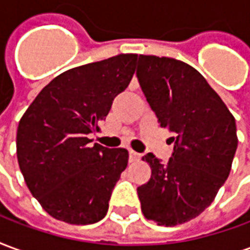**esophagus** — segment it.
Wrapping results in <instances>:
<instances>
[{
  "label": "esophagus",
  "instance_id": "obj_1",
  "mask_svg": "<svg viewBox=\"0 0 250 250\" xmlns=\"http://www.w3.org/2000/svg\"><path fill=\"white\" fill-rule=\"evenodd\" d=\"M128 154H130V162H136V161H139V159H141V154L132 151V150H130Z\"/></svg>",
  "mask_w": 250,
  "mask_h": 250
}]
</instances>
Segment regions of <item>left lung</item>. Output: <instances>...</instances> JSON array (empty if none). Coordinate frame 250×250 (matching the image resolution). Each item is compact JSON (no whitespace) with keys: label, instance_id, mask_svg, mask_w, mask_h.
I'll list each match as a JSON object with an SVG mask.
<instances>
[{"label":"left lung","instance_id":"1","mask_svg":"<svg viewBox=\"0 0 250 250\" xmlns=\"http://www.w3.org/2000/svg\"><path fill=\"white\" fill-rule=\"evenodd\" d=\"M136 76L158 122L175 143L167 165L148 152V182L138 188L142 211L162 226L185 224L214 201L229 177L236 120L193 66L171 57L139 55Z\"/></svg>","mask_w":250,"mask_h":250}]
</instances>
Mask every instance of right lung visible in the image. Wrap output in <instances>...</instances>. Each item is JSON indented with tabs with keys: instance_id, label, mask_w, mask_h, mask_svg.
I'll return each instance as SVG.
<instances>
[{
	"instance_id": "1",
	"label": "right lung",
	"mask_w": 250,
	"mask_h": 250,
	"mask_svg": "<svg viewBox=\"0 0 250 250\" xmlns=\"http://www.w3.org/2000/svg\"><path fill=\"white\" fill-rule=\"evenodd\" d=\"M138 55L120 53L62 72L41 89L20 120L17 159L42 209L72 225L95 224L128 162L125 148L89 146L114 99L128 87Z\"/></svg>"
}]
</instances>
